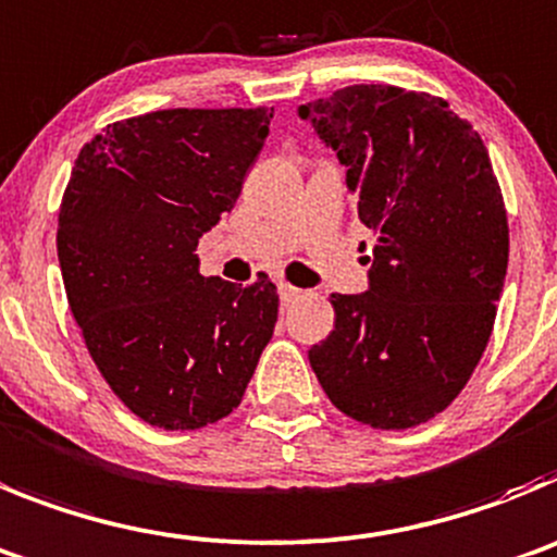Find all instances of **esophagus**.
<instances>
[{
  "label": "esophagus",
  "mask_w": 557,
  "mask_h": 557,
  "mask_svg": "<svg viewBox=\"0 0 557 557\" xmlns=\"http://www.w3.org/2000/svg\"><path fill=\"white\" fill-rule=\"evenodd\" d=\"M278 298H282L284 306H289L293 300L300 298V289L298 287H289V284H278Z\"/></svg>",
  "instance_id": "obj_1"
}]
</instances>
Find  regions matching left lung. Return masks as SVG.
Listing matches in <instances>:
<instances>
[{
  "mask_svg": "<svg viewBox=\"0 0 557 557\" xmlns=\"http://www.w3.org/2000/svg\"><path fill=\"white\" fill-rule=\"evenodd\" d=\"M298 115L345 165L375 234L370 287L331 293L334 331L309 364L342 414L414 428L456 400L492 336L508 270L492 160L447 101L395 85H350Z\"/></svg>",
  "mask_w": 557,
  "mask_h": 557,
  "instance_id": "1",
  "label": "left lung"
}]
</instances>
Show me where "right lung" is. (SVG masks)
Wrapping results in <instances>:
<instances>
[{"instance_id": "right-lung-1", "label": "right lung", "mask_w": 557, "mask_h": 557, "mask_svg": "<svg viewBox=\"0 0 557 557\" xmlns=\"http://www.w3.org/2000/svg\"><path fill=\"white\" fill-rule=\"evenodd\" d=\"M273 110H157L85 143L60 203L71 314L132 414L196 431L239 406L278 318L268 275L198 273L196 245L234 207Z\"/></svg>"}]
</instances>
